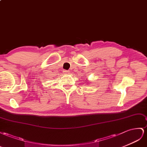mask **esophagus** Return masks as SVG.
<instances>
[{
  "instance_id": "1",
  "label": "esophagus",
  "mask_w": 147,
  "mask_h": 147,
  "mask_svg": "<svg viewBox=\"0 0 147 147\" xmlns=\"http://www.w3.org/2000/svg\"><path fill=\"white\" fill-rule=\"evenodd\" d=\"M63 72H64V73H65V74H69V71H64Z\"/></svg>"
}]
</instances>
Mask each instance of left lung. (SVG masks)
<instances>
[{"instance_id":"left-lung-1","label":"left lung","mask_w":147,"mask_h":147,"mask_svg":"<svg viewBox=\"0 0 147 147\" xmlns=\"http://www.w3.org/2000/svg\"><path fill=\"white\" fill-rule=\"evenodd\" d=\"M86 81H87V80H86Z\"/></svg>"}]
</instances>
